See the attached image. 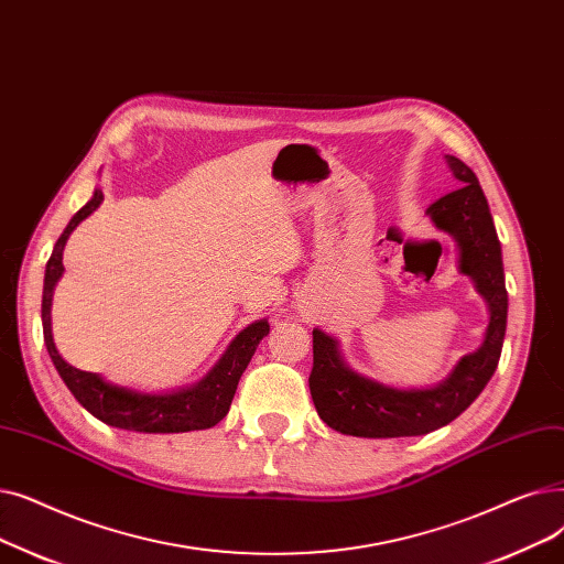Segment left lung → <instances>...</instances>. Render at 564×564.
Instances as JSON below:
<instances>
[{
    "label": "left lung",
    "mask_w": 564,
    "mask_h": 564,
    "mask_svg": "<svg viewBox=\"0 0 564 564\" xmlns=\"http://www.w3.org/2000/svg\"><path fill=\"white\" fill-rule=\"evenodd\" d=\"M447 165L462 183L459 191L441 197L426 208V213L438 229L457 240L462 273L473 278L477 291L489 305L491 318L485 344L475 354L462 358L449 379L438 388L397 390L348 369L337 351V341L316 328L312 333L314 365L310 373V392L318 417L339 434L399 438L434 432L459 417L473 404L498 367L507 328V289L500 240L475 172L454 155H447Z\"/></svg>",
    "instance_id": "8db88e82"
}]
</instances>
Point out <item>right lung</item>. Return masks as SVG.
Segmentation results:
<instances>
[{
    "instance_id": "1",
    "label": "right lung",
    "mask_w": 564,
    "mask_h": 564,
    "mask_svg": "<svg viewBox=\"0 0 564 564\" xmlns=\"http://www.w3.org/2000/svg\"><path fill=\"white\" fill-rule=\"evenodd\" d=\"M102 202V193L96 191L91 202L79 208L59 240L55 243L45 268V282H43V303H41V318H43V339L47 346V354L55 362L59 377L64 379L66 388L73 397L83 404L94 417L100 422L130 429V432L142 434H183V432H199L218 424L231 406V399L236 386L240 381V373L246 371L248 362L252 360L259 341L268 335L271 326L261 318L257 324L248 326L240 333L227 348V354L220 362L210 369L208 377L191 390H181L174 394H142L132 392L112 383H105L98 373L83 371L70 367L57 351L55 341H52L50 328V305H52V289L64 273V246L70 231L83 223L89 213H94Z\"/></svg>"
}]
</instances>
